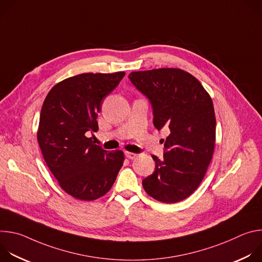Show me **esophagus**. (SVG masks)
Instances as JSON below:
<instances>
[{
  "label": "esophagus",
  "mask_w": 262,
  "mask_h": 262,
  "mask_svg": "<svg viewBox=\"0 0 262 262\" xmlns=\"http://www.w3.org/2000/svg\"><path fill=\"white\" fill-rule=\"evenodd\" d=\"M137 156H138V155H136V154H134V152H128V151L125 152V157H126L128 160H134V159L137 158Z\"/></svg>",
  "instance_id": "obj_1"
}]
</instances>
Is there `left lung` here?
<instances>
[{"label": "left lung", "mask_w": 262, "mask_h": 262, "mask_svg": "<svg viewBox=\"0 0 262 262\" xmlns=\"http://www.w3.org/2000/svg\"><path fill=\"white\" fill-rule=\"evenodd\" d=\"M128 79L150 101L154 125L170 129L164 158L151 156L156 169L143 179V188L158 201L179 202L198 188L213 155L212 100L195 77L179 68L133 71Z\"/></svg>", "instance_id": "obj_1"}]
</instances>
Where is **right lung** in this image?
<instances>
[{
  "instance_id": "right-lung-1",
  "label": "right lung",
  "mask_w": 262,
  "mask_h": 262,
  "mask_svg": "<svg viewBox=\"0 0 262 262\" xmlns=\"http://www.w3.org/2000/svg\"><path fill=\"white\" fill-rule=\"evenodd\" d=\"M124 76L78 74L55 85L43 101L37 140L51 172L73 198L92 201L105 195L123 165L121 150H104L86 133L97 132L102 100Z\"/></svg>"
}]
</instances>
